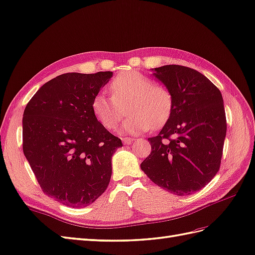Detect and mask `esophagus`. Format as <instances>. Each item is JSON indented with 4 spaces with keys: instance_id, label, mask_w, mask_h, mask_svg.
Listing matches in <instances>:
<instances>
[{
    "instance_id": "34e87169",
    "label": "esophagus",
    "mask_w": 255,
    "mask_h": 255,
    "mask_svg": "<svg viewBox=\"0 0 255 255\" xmlns=\"http://www.w3.org/2000/svg\"><path fill=\"white\" fill-rule=\"evenodd\" d=\"M133 141V138H123V143L124 144H130Z\"/></svg>"
}]
</instances>
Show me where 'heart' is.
<instances>
[{
	"mask_svg": "<svg viewBox=\"0 0 255 255\" xmlns=\"http://www.w3.org/2000/svg\"><path fill=\"white\" fill-rule=\"evenodd\" d=\"M112 97L99 92L93 97L91 109L103 127L113 130L125 115L130 114L122 131L135 134L151 127H162L171 115L174 100L166 87L156 85L150 77L137 72L118 74L110 84Z\"/></svg>",
	"mask_w": 255,
	"mask_h": 255,
	"instance_id": "1",
	"label": "heart"
}]
</instances>
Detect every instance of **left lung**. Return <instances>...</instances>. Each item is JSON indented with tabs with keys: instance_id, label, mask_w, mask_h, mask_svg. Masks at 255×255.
I'll return each instance as SVG.
<instances>
[{
	"instance_id": "1",
	"label": "left lung",
	"mask_w": 255,
	"mask_h": 255,
	"mask_svg": "<svg viewBox=\"0 0 255 255\" xmlns=\"http://www.w3.org/2000/svg\"><path fill=\"white\" fill-rule=\"evenodd\" d=\"M174 100L173 112L156 137L141 169L176 195L204 188L221 166L227 123L221 91L198 70L180 65L154 69Z\"/></svg>"
}]
</instances>
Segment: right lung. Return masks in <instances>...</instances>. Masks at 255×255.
Wrapping results in <instances>:
<instances>
[{"label":"right lung","mask_w":255,"mask_h":255,"mask_svg":"<svg viewBox=\"0 0 255 255\" xmlns=\"http://www.w3.org/2000/svg\"><path fill=\"white\" fill-rule=\"evenodd\" d=\"M112 72L67 73L47 81L22 117V151L42 191L64 205L93 203L112 176V156L122 140L94 116L93 97Z\"/></svg>","instance_id":"right-lung-1"}]
</instances>
